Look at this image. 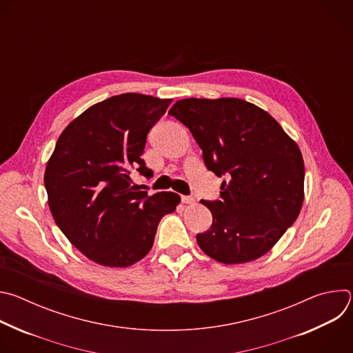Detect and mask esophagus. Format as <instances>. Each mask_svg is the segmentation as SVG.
<instances>
[{"label":"esophagus","instance_id":"34e87169","mask_svg":"<svg viewBox=\"0 0 353 353\" xmlns=\"http://www.w3.org/2000/svg\"><path fill=\"white\" fill-rule=\"evenodd\" d=\"M181 203L191 205V204L195 203V199H194V196H191V195H183V196H181Z\"/></svg>","mask_w":353,"mask_h":353}]
</instances>
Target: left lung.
I'll list each match as a JSON object with an SVG mask.
<instances>
[{"label": "left lung", "instance_id": "left-lung-1", "mask_svg": "<svg viewBox=\"0 0 353 353\" xmlns=\"http://www.w3.org/2000/svg\"><path fill=\"white\" fill-rule=\"evenodd\" d=\"M169 114L203 149L208 170L222 181L221 199H201L211 229L196 243L211 259L243 264L260 259L293 225L305 198V163L275 119L236 97L181 99Z\"/></svg>", "mask_w": 353, "mask_h": 353}]
</instances>
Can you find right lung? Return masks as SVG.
<instances>
[{
    "instance_id": "obj_1",
    "label": "right lung",
    "mask_w": 353,
    "mask_h": 353,
    "mask_svg": "<svg viewBox=\"0 0 353 353\" xmlns=\"http://www.w3.org/2000/svg\"><path fill=\"white\" fill-rule=\"evenodd\" d=\"M172 99L123 93L96 103L61 132L44 172L52 215L89 260L130 267L152 248L158 225L180 203L174 192L148 195L132 185L152 177L141 155L146 135Z\"/></svg>"
}]
</instances>
